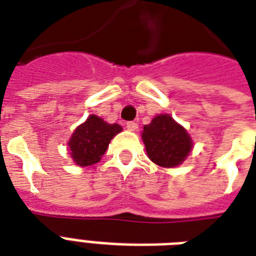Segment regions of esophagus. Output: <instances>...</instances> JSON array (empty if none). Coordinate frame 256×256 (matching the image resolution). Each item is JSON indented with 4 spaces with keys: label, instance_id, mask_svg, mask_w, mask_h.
Listing matches in <instances>:
<instances>
[{
    "label": "esophagus",
    "instance_id": "1",
    "mask_svg": "<svg viewBox=\"0 0 256 256\" xmlns=\"http://www.w3.org/2000/svg\"><path fill=\"white\" fill-rule=\"evenodd\" d=\"M126 130H138V122H126Z\"/></svg>",
    "mask_w": 256,
    "mask_h": 256
}]
</instances>
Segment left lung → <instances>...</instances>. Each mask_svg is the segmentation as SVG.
Here are the masks:
<instances>
[{"label":"left lung","mask_w":256,"mask_h":256,"mask_svg":"<svg viewBox=\"0 0 256 256\" xmlns=\"http://www.w3.org/2000/svg\"><path fill=\"white\" fill-rule=\"evenodd\" d=\"M142 142L148 158L160 167L179 166L192 148L187 130L170 114L156 116L150 124L144 126Z\"/></svg>","instance_id":"left-lung-1"}]
</instances>
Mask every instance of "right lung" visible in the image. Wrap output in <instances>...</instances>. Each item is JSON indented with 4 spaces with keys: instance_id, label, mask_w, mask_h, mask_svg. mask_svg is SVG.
Returning <instances> with one entry per match:
<instances>
[{
    "instance_id": "obj_1",
    "label": "right lung",
    "mask_w": 256,
    "mask_h": 256,
    "mask_svg": "<svg viewBox=\"0 0 256 256\" xmlns=\"http://www.w3.org/2000/svg\"><path fill=\"white\" fill-rule=\"evenodd\" d=\"M122 130L118 124H108L102 118L90 114L84 124L77 126L69 140V150L73 160L81 167L98 163L110 140Z\"/></svg>"
}]
</instances>
